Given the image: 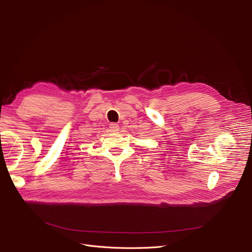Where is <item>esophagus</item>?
<instances>
[{
    "label": "esophagus",
    "mask_w": 252,
    "mask_h": 252,
    "mask_svg": "<svg viewBox=\"0 0 252 252\" xmlns=\"http://www.w3.org/2000/svg\"><path fill=\"white\" fill-rule=\"evenodd\" d=\"M109 127H110V129H111L112 131H114V133L119 129V126H118L117 124H115V123H111L110 126H109Z\"/></svg>",
    "instance_id": "1"
}]
</instances>
